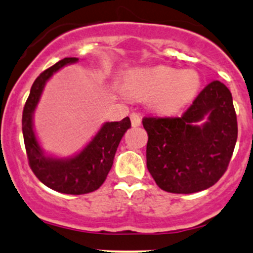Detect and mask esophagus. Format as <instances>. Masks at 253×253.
I'll return each instance as SVG.
<instances>
[{
	"instance_id": "1",
	"label": "esophagus",
	"mask_w": 253,
	"mask_h": 253,
	"mask_svg": "<svg viewBox=\"0 0 253 253\" xmlns=\"http://www.w3.org/2000/svg\"><path fill=\"white\" fill-rule=\"evenodd\" d=\"M130 121H132V126L136 127V126H140L141 124V118L138 113H132L130 114Z\"/></svg>"
}]
</instances>
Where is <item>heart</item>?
Returning <instances> with one entry per match:
<instances>
[{"mask_svg":"<svg viewBox=\"0 0 253 253\" xmlns=\"http://www.w3.org/2000/svg\"><path fill=\"white\" fill-rule=\"evenodd\" d=\"M125 83L130 95L149 98L151 108L162 115H172L181 110L199 89L195 72L168 66L135 69L127 74Z\"/></svg>","mask_w":253,"mask_h":253,"instance_id":"heart-1","label":"heart"}]
</instances>
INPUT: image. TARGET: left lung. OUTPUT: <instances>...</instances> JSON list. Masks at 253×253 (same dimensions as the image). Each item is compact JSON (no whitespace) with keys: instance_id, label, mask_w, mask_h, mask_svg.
Returning a JSON list of instances; mask_svg holds the SVG:
<instances>
[{"instance_id":"1","label":"left lung","mask_w":253,"mask_h":253,"mask_svg":"<svg viewBox=\"0 0 253 253\" xmlns=\"http://www.w3.org/2000/svg\"><path fill=\"white\" fill-rule=\"evenodd\" d=\"M203 126L195 124L203 117ZM149 135L146 165L161 189L197 193L211 187L227 170L238 136L237 114L227 86L213 81L182 117H145Z\"/></svg>"}]
</instances>
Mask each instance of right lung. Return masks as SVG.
<instances>
[{"label":"right lung","instance_id":"obj_1","mask_svg":"<svg viewBox=\"0 0 253 253\" xmlns=\"http://www.w3.org/2000/svg\"><path fill=\"white\" fill-rule=\"evenodd\" d=\"M78 58H64L42 71L34 81L30 96L22 112V133L28 164L34 175L46 187L69 195H83L97 190L106 181L113 165L115 152L130 120L107 123L98 130L80 155L71 159H54L43 156L33 132L32 115L42 95L46 81L66 64L76 63Z\"/></svg>","mask_w":253,"mask_h":253}]
</instances>
